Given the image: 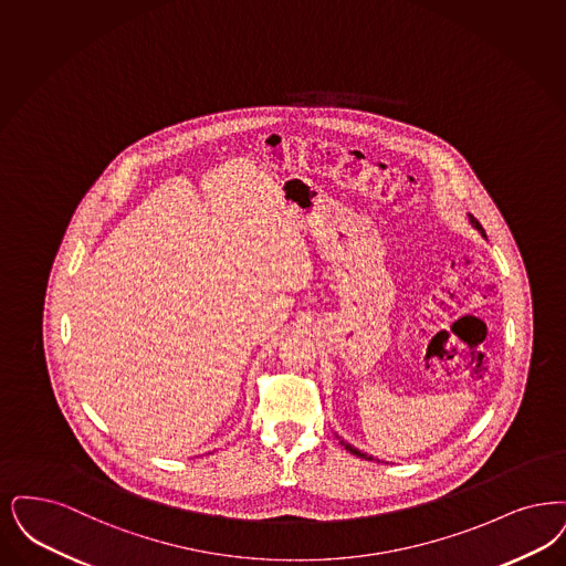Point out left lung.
<instances>
[{"mask_svg":"<svg viewBox=\"0 0 566 566\" xmlns=\"http://www.w3.org/2000/svg\"><path fill=\"white\" fill-rule=\"evenodd\" d=\"M468 221H470V226L474 227L475 231H478V233H480V235H482V238H484V240H486V233H484V229H482V226H480V223H478V221H475V219H474V217H472V214H470V219H468ZM335 436H337V438H339V442H340V444H343V447H345V451H349V452H352V454H356V457H363V459H368V461H375V457H373V454H366V452L360 451V449H356V447H352V444H349V442H345V440H343V438H340L339 433H335ZM377 461H379V459H377Z\"/></svg>","mask_w":566,"mask_h":566,"instance_id":"1","label":"left lung"}]
</instances>
